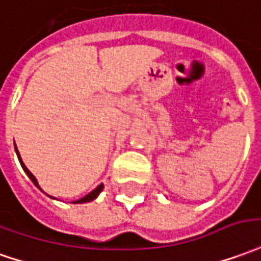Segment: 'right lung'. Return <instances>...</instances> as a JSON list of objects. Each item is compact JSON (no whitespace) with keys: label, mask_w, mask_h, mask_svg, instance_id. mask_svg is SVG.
I'll return each mask as SVG.
<instances>
[{"label":"right lung","mask_w":261,"mask_h":261,"mask_svg":"<svg viewBox=\"0 0 261 261\" xmlns=\"http://www.w3.org/2000/svg\"><path fill=\"white\" fill-rule=\"evenodd\" d=\"M15 151H16V155H18V160H19V162H21V167H22L23 171H25V174L28 175L29 179H31V181L35 184V187H38V188H39V189H41V187H39V184H38V181H36V178H35V176H34V174H32V172H31V171H29V169L27 168V167H25V164H23L22 158H21V155H19V152H18V148H16V145H15ZM103 188H105V185H103V184H100L99 187L96 188V189H93L90 194H87L86 196H83L82 199L74 200L73 203H85V202H90V200L96 199V198L99 196L100 192L103 191ZM41 191H42V189H41ZM50 198H52V196H50ZM54 199H55V198H54Z\"/></svg>","instance_id":"add662e5"}]
</instances>
